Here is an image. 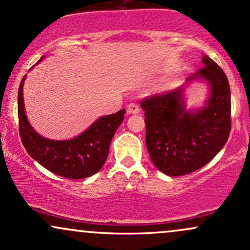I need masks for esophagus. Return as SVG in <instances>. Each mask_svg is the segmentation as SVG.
<instances>
[{
	"label": "esophagus",
	"mask_w": 250,
	"mask_h": 250,
	"mask_svg": "<svg viewBox=\"0 0 250 250\" xmlns=\"http://www.w3.org/2000/svg\"><path fill=\"white\" fill-rule=\"evenodd\" d=\"M140 111V107L137 103L135 102H130L127 105V113L128 114H137Z\"/></svg>",
	"instance_id": "1"
}]
</instances>
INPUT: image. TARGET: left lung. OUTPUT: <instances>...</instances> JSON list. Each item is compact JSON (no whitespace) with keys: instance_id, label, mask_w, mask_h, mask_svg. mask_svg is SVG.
Masks as SVG:
<instances>
[{"instance_id":"left-lung-1","label":"left lung","mask_w":250,"mask_h":250,"mask_svg":"<svg viewBox=\"0 0 250 250\" xmlns=\"http://www.w3.org/2000/svg\"><path fill=\"white\" fill-rule=\"evenodd\" d=\"M187 81L203 79L210 88L206 107L188 111L183 88L154 94L141 101L146 145L151 161L169 176H182L202 168L225 147L231 128L230 88L225 71L210 57Z\"/></svg>"}]
</instances>
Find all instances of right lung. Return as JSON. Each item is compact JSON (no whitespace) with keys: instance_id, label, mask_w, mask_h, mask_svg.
<instances>
[{"instance_id":"right-lung-1","label":"right lung","mask_w":250,"mask_h":250,"mask_svg":"<svg viewBox=\"0 0 250 250\" xmlns=\"http://www.w3.org/2000/svg\"><path fill=\"white\" fill-rule=\"evenodd\" d=\"M24 80L25 76L20 83L17 113L20 136L28 154L51 173L67 179H84L96 174L107 160L111 139L123 121L125 109L100 117L75 139L67 141L44 139L31 128L25 116Z\"/></svg>"}]
</instances>
